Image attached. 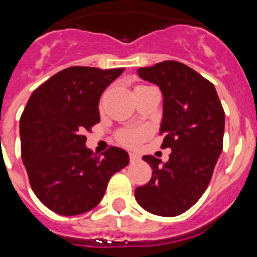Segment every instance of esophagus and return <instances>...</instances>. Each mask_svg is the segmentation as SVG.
Wrapping results in <instances>:
<instances>
[{"label": "esophagus", "mask_w": 257, "mask_h": 257, "mask_svg": "<svg viewBox=\"0 0 257 257\" xmlns=\"http://www.w3.org/2000/svg\"><path fill=\"white\" fill-rule=\"evenodd\" d=\"M129 159H131L132 163H135V161L140 160V156H139L137 153H129Z\"/></svg>", "instance_id": "esophagus-1"}]
</instances>
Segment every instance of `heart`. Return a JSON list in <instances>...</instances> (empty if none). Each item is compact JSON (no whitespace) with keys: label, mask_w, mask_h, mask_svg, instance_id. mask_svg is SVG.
I'll list each match as a JSON object with an SVG mask.
<instances>
[{"label":"heart","mask_w":257,"mask_h":257,"mask_svg":"<svg viewBox=\"0 0 257 257\" xmlns=\"http://www.w3.org/2000/svg\"><path fill=\"white\" fill-rule=\"evenodd\" d=\"M147 136V131L143 128H126L117 133V141L126 148H136Z\"/></svg>","instance_id":"b5f03b06"}]
</instances>
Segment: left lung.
I'll list each match as a JSON object with an SVG mask.
<instances>
[{
  "label": "left lung",
  "instance_id": "8db88e82",
  "mask_svg": "<svg viewBox=\"0 0 257 257\" xmlns=\"http://www.w3.org/2000/svg\"><path fill=\"white\" fill-rule=\"evenodd\" d=\"M137 73L163 93L161 148L172 152L167 163L143 156L152 179L136 188L135 197L145 211L173 217L195 205L207 189L223 151L225 114L213 84L181 62L164 61Z\"/></svg>",
  "mask_w": 257,
  "mask_h": 257
}]
</instances>
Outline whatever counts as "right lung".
<instances>
[{
    "label": "right lung",
    "mask_w": 257,
    "mask_h": 257,
    "mask_svg": "<svg viewBox=\"0 0 257 257\" xmlns=\"http://www.w3.org/2000/svg\"><path fill=\"white\" fill-rule=\"evenodd\" d=\"M122 72L72 66L38 86L26 104L20 120L22 161L38 200L58 215L93 209L110 177L128 165L126 151L110 147L97 156L84 136L100 122L102 92Z\"/></svg>",
    "instance_id": "add662e5"
}]
</instances>
